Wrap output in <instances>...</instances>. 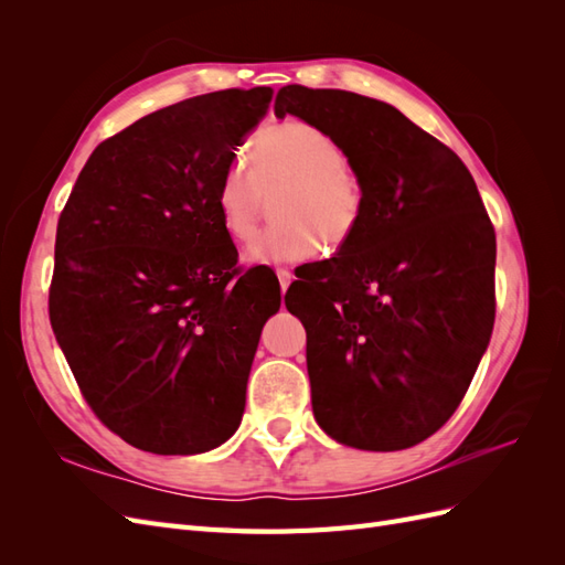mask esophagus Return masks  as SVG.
Here are the masks:
<instances>
[{
  "label": "esophagus",
  "mask_w": 565,
  "mask_h": 565,
  "mask_svg": "<svg viewBox=\"0 0 565 565\" xmlns=\"http://www.w3.org/2000/svg\"><path fill=\"white\" fill-rule=\"evenodd\" d=\"M276 276H278V280H280L282 292H285V289L289 287V282H292V273H289L287 268H278V270H276Z\"/></svg>",
  "instance_id": "34e87169"
}]
</instances>
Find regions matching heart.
<instances>
[{
    "label": "heart",
    "instance_id": "1",
    "mask_svg": "<svg viewBox=\"0 0 565 565\" xmlns=\"http://www.w3.org/2000/svg\"><path fill=\"white\" fill-rule=\"evenodd\" d=\"M282 193L273 204L278 221L262 233L247 256L256 264H297L322 247L344 245L361 224L365 188L347 164L330 134L309 122H282L264 129L254 141L252 167L226 164L218 177L214 204L221 228L245 245L259 228L266 195Z\"/></svg>",
    "mask_w": 565,
    "mask_h": 565
}]
</instances>
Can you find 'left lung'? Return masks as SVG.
Returning a JSON list of instances; mask_svg holds the SVG:
<instances>
[{
    "instance_id": "obj_1",
    "label": "left lung",
    "mask_w": 565,
    "mask_h": 565,
    "mask_svg": "<svg viewBox=\"0 0 565 565\" xmlns=\"http://www.w3.org/2000/svg\"><path fill=\"white\" fill-rule=\"evenodd\" d=\"M273 110L330 134L365 188L355 233L285 295L316 422L358 450L413 448L452 417L488 349L492 221L465 162L384 100L287 84Z\"/></svg>"
}]
</instances>
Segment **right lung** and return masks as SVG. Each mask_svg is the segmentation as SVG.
Here are the masks:
<instances>
[{"label": "right lung", "instance_id": "right-lung-1", "mask_svg": "<svg viewBox=\"0 0 565 565\" xmlns=\"http://www.w3.org/2000/svg\"><path fill=\"white\" fill-rule=\"evenodd\" d=\"M270 96L224 89L136 119L61 212L51 328L94 415L139 450L207 452L241 426L280 285L237 266L214 193Z\"/></svg>", "mask_w": 565, "mask_h": 565}]
</instances>
